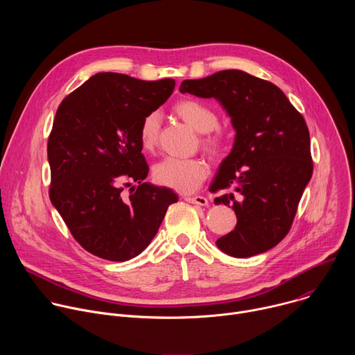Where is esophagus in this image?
<instances>
[{"mask_svg": "<svg viewBox=\"0 0 355 355\" xmlns=\"http://www.w3.org/2000/svg\"><path fill=\"white\" fill-rule=\"evenodd\" d=\"M184 200L189 202V204H195V205H199V207H208V199L205 196H200V195H195V196H191V195H184L182 196Z\"/></svg>", "mask_w": 355, "mask_h": 355, "instance_id": "esophagus-1", "label": "esophagus"}]
</instances>
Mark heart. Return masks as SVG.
Returning <instances> with one entry per match:
<instances>
[{
  "mask_svg": "<svg viewBox=\"0 0 355 355\" xmlns=\"http://www.w3.org/2000/svg\"><path fill=\"white\" fill-rule=\"evenodd\" d=\"M174 112L198 133L205 135L202 144L212 155H219L225 148V137L220 132H215L219 125L216 112L204 103L195 99H181L174 105ZM160 129V115L150 112L140 123L139 141L143 150L151 151L157 143ZM214 133H211V130ZM209 135H207L206 133ZM208 166L200 159H177L167 157L155 167V178L164 187L178 192H192L208 175Z\"/></svg>",
  "mask_w": 355,
  "mask_h": 355,
  "instance_id": "obj_1",
  "label": "heart"
}]
</instances>
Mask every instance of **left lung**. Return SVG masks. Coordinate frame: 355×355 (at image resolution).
Here are the masks:
<instances>
[{
	"label": "left lung",
	"mask_w": 355,
	"mask_h": 355,
	"mask_svg": "<svg viewBox=\"0 0 355 355\" xmlns=\"http://www.w3.org/2000/svg\"><path fill=\"white\" fill-rule=\"evenodd\" d=\"M182 94L215 98L236 132L209 191L236 214L234 230L216 240L227 256L245 259L275 247L289 232L297 204L313 173L305 119L272 83L241 70H222L184 80Z\"/></svg>",
	"instance_id": "1"
}]
</instances>
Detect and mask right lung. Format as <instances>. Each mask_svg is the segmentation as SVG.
I'll return each instance as SVG.
<instances>
[{
    "mask_svg": "<svg viewBox=\"0 0 355 355\" xmlns=\"http://www.w3.org/2000/svg\"><path fill=\"white\" fill-rule=\"evenodd\" d=\"M173 78L143 81L98 73L67 95L47 141L50 200L91 254L128 261L150 244L178 200L173 189L144 182L143 118L170 98ZM125 186L131 193H123Z\"/></svg>",
    "mask_w": 355,
    "mask_h": 355,
    "instance_id": "1",
    "label": "right lung"
}]
</instances>
